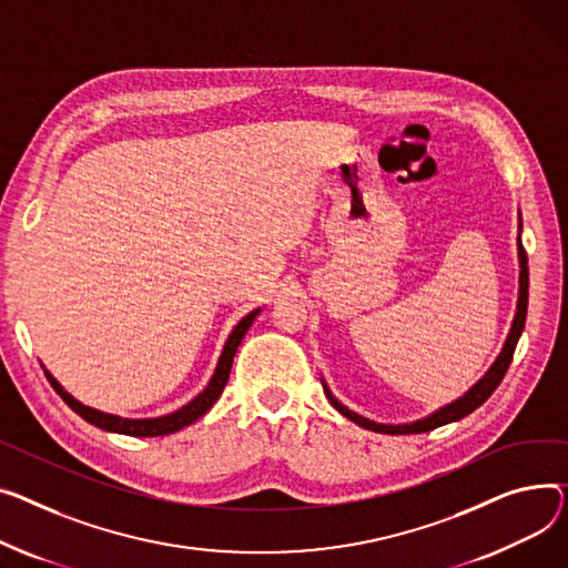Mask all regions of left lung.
<instances>
[{
  "label": "left lung",
  "instance_id": "1",
  "mask_svg": "<svg viewBox=\"0 0 568 568\" xmlns=\"http://www.w3.org/2000/svg\"><path fill=\"white\" fill-rule=\"evenodd\" d=\"M520 229H523V223H520V212H518V267H520V274H518V301H516L514 322H511V328H509V333H507V339H505V345H503L498 358L494 361V365H490V367L484 372V376H481V379H479L477 384H473V386H470L462 397H457L455 402H449V404L436 408L434 413L425 415V418H418V420H413V423H397V425H393V423H376V420H369V418H365V415H361V413L352 410L349 406H345L343 402H339V399L331 393L326 379L322 376L324 393H326L328 402L333 404V408H335L337 413H343L347 420L356 423V425L363 427V429H369V432H376V434H393V436H395V434H423V432H432V429L443 427V425H447V423H457V420L466 418L468 413H473L477 406H481V404L490 397V393H494V390L500 386L503 376H505V372H507V367H509V363H511L514 349H516V345H518V337H520V333H523V328H525L527 287H530V270H527V255H525V248H523V244H520Z\"/></svg>",
  "mask_w": 568,
  "mask_h": 568
}]
</instances>
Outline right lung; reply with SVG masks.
Segmentation results:
<instances>
[{"label": "right lung", "mask_w": 568, "mask_h": 568, "mask_svg": "<svg viewBox=\"0 0 568 568\" xmlns=\"http://www.w3.org/2000/svg\"><path fill=\"white\" fill-rule=\"evenodd\" d=\"M262 308H255L251 311L246 317L240 320V324L233 328V333L229 335V339H225L223 345V352L219 356V363L214 367V374L210 376L207 386L192 399L186 402L184 406H180L178 410L173 413H166V415H160V418H121V415H113V413H104V410H98V408H91L87 404H82L80 399H74L57 379L52 376V372L41 363V367L45 369V376L48 382L52 384V388L57 390V395L74 410L78 415H82V418L104 432H111V434H125V436H136V438H150V436H166V434H173V432H180L182 427H189L192 423H196L201 415H205L214 402L221 397L223 388H225V382H229L231 376V367H233V358L237 354V347L242 343V337L246 335V331L251 328L253 320L260 315Z\"/></svg>", "instance_id": "add662e5"}]
</instances>
